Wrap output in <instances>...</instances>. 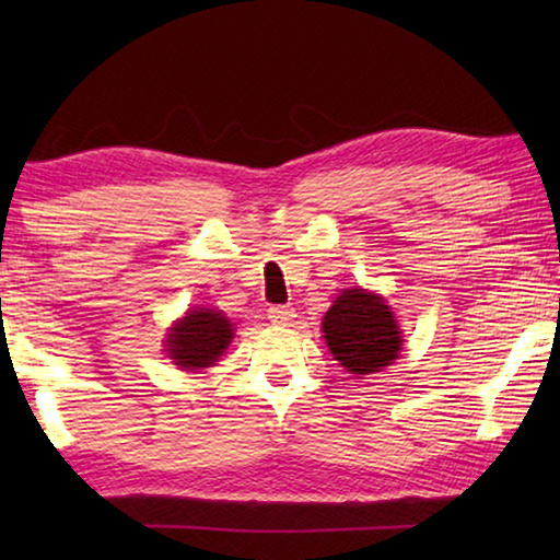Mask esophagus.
Instances as JSON below:
<instances>
[{
  "mask_svg": "<svg viewBox=\"0 0 560 560\" xmlns=\"http://www.w3.org/2000/svg\"><path fill=\"white\" fill-rule=\"evenodd\" d=\"M296 318V311L291 306H271L269 308V320L273 326H291V320Z\"/></svg>",
  "mask_w": 560,
  "mask_h": 560,
  "instance_id": "34e87169",
  "label": "esophagus"
}]
</instances>
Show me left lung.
Here are the masks:
<instances>
[{"mask_svg":"<svg viewBox=\"0 0 560 560\" xmlns=\"http://www.w3.org/2000/svg\"><path fill=\"white\" fill-rule=\"evenodd\" d=\"M324 338L334 360L355 377L381 373L402 350V330L381 293L343 289L324 316Z\"/></svg>","mask_w":560,"mask_h":560,"instance_id":"8db88e82","label":"left lung"}]
</instances>
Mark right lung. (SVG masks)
I'll return each mask as SVG.
<instances>
[{
    "label": "right lung",
    "instance_id": "add662e5",
    "mask_svg": "<svg viewBox=\"0 0 560 560\" xmlns=\"http://www.w3.org/2000/svg\"><path fill=\"white\" fill-rule=\"evenodd\" d=\"M234 338V328L222 311L214 308H195L175 320L167 330L165 350L167 358L179 371H205L212 368L224 355Z\"/></svg>",
    "mask_w": 560,
    "mask_h": 560
}]
</instances>
